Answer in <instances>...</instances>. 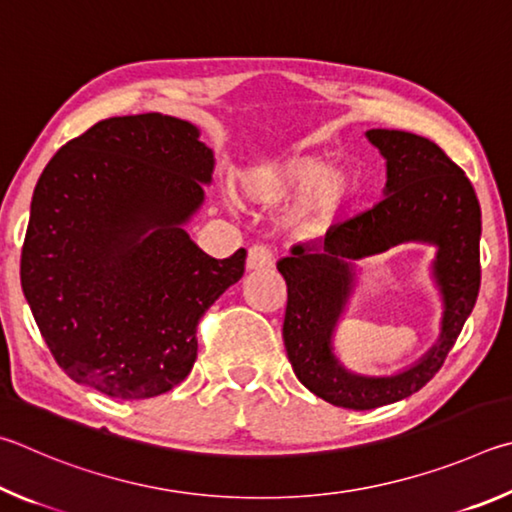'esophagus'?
<instances>
[{"label":"esophagus","mask_w":512,"mask_h":512,"mask_svg":"<svg viewBox=\"0 0 512 512\" xmlns=\"http://www.w3.org/2000/svg\"><path fill=\"white\" fill-rule=\"evenodd\" d=\"M272 265H274V254L270 247H265V245L249 247V254H247V270L249 272L270 270Z\"/></svg>","instance_id":"1"}]
</instances>
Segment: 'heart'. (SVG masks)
<instances>
[{
    "instance_id": "1",
    "label": "heart",
    "mask_w": 512,
    "mask_h": 512,
    "mask_svg": "<svg viewBox=\"0 0 512 512\" xmlns=\"http://www.w3.org/2000/svg\"><path fill=\"white\" fill-rule=\"evenodd\" d=\"M351 188L353 175L346 166H326L324 157L303 150L256 161L242 177V193L261 206L279 204L299 193L290 218L301 227H315L330 218Z\"/></svg>"
}]
</instances>
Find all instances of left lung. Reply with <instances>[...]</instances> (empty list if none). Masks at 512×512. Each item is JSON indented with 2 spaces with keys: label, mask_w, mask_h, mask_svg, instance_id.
<instances>
[{
  "label": "left lung",
  "mask_w": 512,
  "mask_h": 512,
  "mask_svg": "<svg viewBox=\"0 0 512 512\" xmlns=\"http://www.w3.org/2000/svg\"><path fill=\"white\" fill-rule=\"evenodd\" d=\"M366 137L387 159L384 200L303 242L276 267L288 283L283 342L303 387L344 409H375L409 398L441 371L479 297L481 206L463 170L434 141L375 128ZM402 241L436 244L435 278L444 297L439 342L409 370L369 379L344 370L332 333L352 291V261Z\"/></svg>",
  "instance_id": "8db88e82"
}]
</instances>
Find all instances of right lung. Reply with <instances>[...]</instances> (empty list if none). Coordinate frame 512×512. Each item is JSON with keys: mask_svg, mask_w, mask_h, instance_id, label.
Masks as SVG:
<instances>
[{"mask_svg": "<svg viewBox=\"0 0 512 512\" xmlns=\"http://www.w3.org/2000/svg\"><path fill=\"white\" fill-rule=\"evenodd\" d=\"M211 173L200 130L159 112L98 121L42 170L22 290L74 382L141 400L191 373L197 324L240 281L247 256L218 261L184 229Z\"/></svg>", "mask_w": 512, "mask_h": 512, "instance_id": "right-lung-1", "label": "right lung"}]
</instances>
